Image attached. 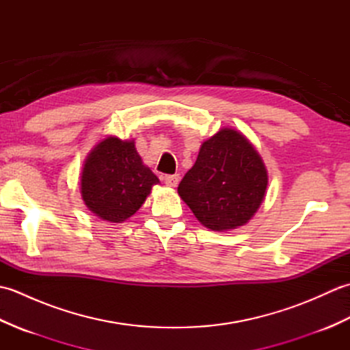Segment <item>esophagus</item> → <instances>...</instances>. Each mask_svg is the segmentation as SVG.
Masks as SVG:
<instances>
[{"label":"esophagus","mask_w":350,"mask_h":350,"mask_svg":"<svg viewBox=\"0 0 350 350\" xmlns=\"http://www.w3.org/2000/svg\"><path fill=\"white\" fill-rule=\"evenodd\" d=\"M163 182H165L167 187L176 188L177 183H179V176H177V174H173V176H163Z\"/></svg>","instance_id":"34e87169"}]
</instances>
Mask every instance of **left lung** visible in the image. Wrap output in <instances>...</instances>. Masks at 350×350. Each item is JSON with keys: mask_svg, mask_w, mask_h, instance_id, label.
<instances>
[{"mask_svg": "<svg viewBox=\"0 0 350 350\" xmlns=\"http://www.w3.org/2000/svg\"><path fill=\"white\" fill-rule=\"evenodd\" d=\"M266 188L262 156L242 132L222 128L203 141L177 192L204 227L228 232L252 219Z\"/></svg>", "mask_w": 350, "mask_h": 350, "instance_id": "obj_1", "label": "left lung"}]
</instances>
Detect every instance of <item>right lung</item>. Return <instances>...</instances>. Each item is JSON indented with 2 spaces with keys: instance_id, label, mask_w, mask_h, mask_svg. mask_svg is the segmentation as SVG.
Segmentation results:
<instances>
[{
  "instance_id": "right-lung-1",
  "label": "right lung",
  "mask_w": 350,
  "mask_h": 350,
  "mask_svg": "<svg viewBox=\"0 0 350 350\" xmlns=\"http://www.w3.org/2000/svg\"><path fill=\"white\" fill-rule=\"evenodd\" d=\"M158 183L138 154L135 139L108 135L87 154L81 171V197L96 217L118 224L143 206Z\"/></svg>"
}]
</instances>
